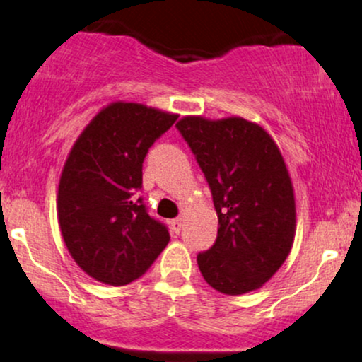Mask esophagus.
<instances>
[{
    "label": "esophagus",
    "instance_id": "obj_1",
    "mask_svg": "<svg viewBox=\"0 0 362 362\" xmlns=\"http://www.w3.org/2000/svg\"><path fill=\"white\" fill-rule=\"evenodd\" d=\"M182 224H184V219H182V218L172 219V221H170V226H172V230L175 231V233H180V230H182Z\"/></svg>",
    "mask_w": 362,
    "mask_h": 362
}]
</instances>
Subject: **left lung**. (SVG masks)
<instances>
[{
    "instance_id": "left-lung-1",
    "label": "left lung",
    "mask_w": 362,
    "mask_h": 362,
    "mask_svg": "<svg viewBox=\"0 0 362 362\" xmlns=\"http://www.w3.org/2000/svg\"><path fill=\"white\" fill-rule=\"evenodd\" d=\"M209 184L218 238L199 253L211 288L238 296L262 288L288 259L296 233V202L276 141L243 117L177 122Z\"/></svg>"
}]
</instances>
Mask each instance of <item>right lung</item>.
<instances>
[{"instance_id": "add662e5", "label": "right lung", "mask_w": 362, "mask_h": 362, "mask_svg": "<svg viewBox=\"0 0 362 362\" xmlns=\"http://www.w3.org/2000/svg\"><path fill=\"white\" fill-rule=\"evenodd\" d=\"M178 119L134 102H112L74 141L57 189V219L73 260L95 281L126 286L151 267L170 242L148 214L143 161Z\"/></svg>"}]
</instances>
